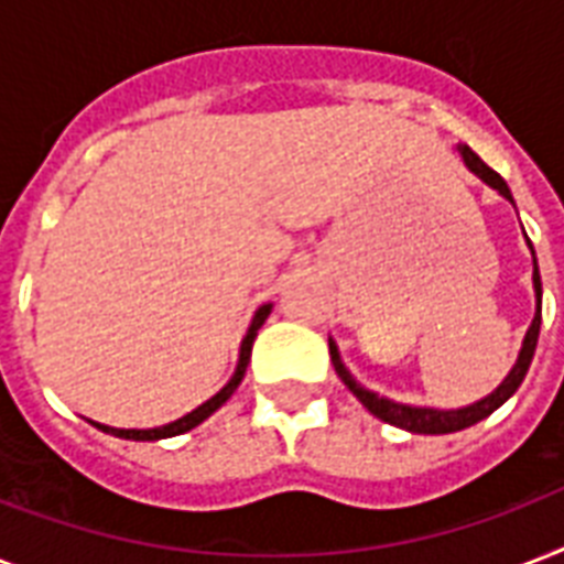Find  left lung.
I'll list each match as a JSON object with an SVG mask.
<instances>
[{"label":"left lung","mask_w":564,"mask_h":564,"mask_svg":"<svg viewBox=\"0 0 564 564\" xmlns=\"http://www.w3.org/2000/svg\"><path fill=\"white\" fill-rule=\"evenodd\" d=\"M456 152L463 158V163L468 166V172H474L482 184H489L491 189L498 195H503L512 207H516V198H512V189L507 187V181L500 178L498 172L489 170L486 163L477 158V154L468 149V145H456ZM527 239V234H524ZM527 248H530V254H533V292H535V316L530 322L524 334V343H521V351H518V360L516 366L509 369V375L500 380V386L495 389L491 394L480 398V401L468 403V406H456V410H438V406H415V403H401V401H392V398H386V394H377L371 389L357 380V377L348 371V366L343 362V354H339V345L334 339H327L330 345V362H334L336 375L343 380L354 394H357V401L377 415L380 421L386 424H394V427L401 430H410V433H424V436H442V433H456V430H465L477 424V421L489 419L491 412L503 406V403L518 392V386L521 380L527 377V369H530V362H533V354H535V343H539V327H542V274H539V260H535V251H533V242L527 239Z\"/></svg>","instance_id":"8db88e82"}]
</instances>
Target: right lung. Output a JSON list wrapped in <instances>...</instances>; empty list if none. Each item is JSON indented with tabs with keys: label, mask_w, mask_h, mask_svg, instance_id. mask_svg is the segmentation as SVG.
Returning a JSON list of instances; mask_svg holds the SVG:
<instances>
[{
	"label": "right lung",
	"mask_w": 564,
	"mask_h": 564,
	"mask_svg": "<svg viewBox=\"0 0 564 564\" xmlns=\"http://www.w3.org/2000/svg\"><path fill=\"white\" fill-rule=\"evenodd\" d=\"M272 307H274L272 301H265V304H260V307L254 310V318H251V325H248L246 336H242V343H239V360H237V369H234V375H230V380L221 386L219 392L213 394V398H207L202 406H195L193 412H187V415H181V419L170 421V424H161V427H145V430L108 427V424H99V421H90V419L87 421H90L93 427H99L101 433H110V436H117V438H131V442H158V438L181 436V433H187V430L198 427V424L210 419L213 412L219 410L221 403L228 401L230 394L237 392V386L242 383V377H246V369H248V360H251V345H254V339H257V330L263 327V322L269 318Z\"/></svg>",
	"instance_id": "1"
}]
</instances>
